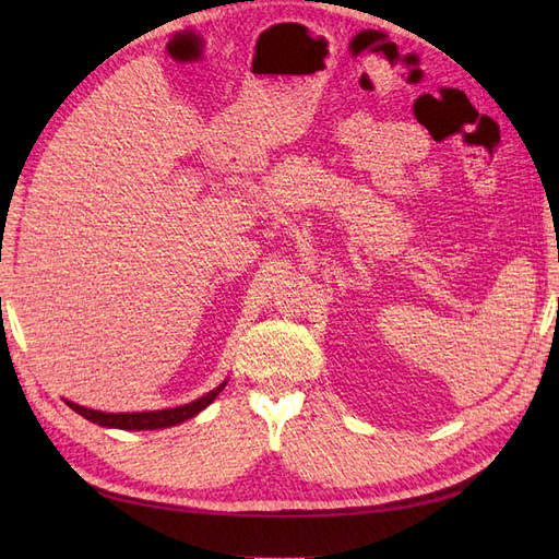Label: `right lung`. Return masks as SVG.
<instances>
[{
    "label": "right lung",
    "instance_id": "obj_1",
    "mask_svg": "<svg viewBox=\"0 0 559 559\" xmlns=\"http://www.w3.org/2000/svg\"><path fill=\"white\" fill-rule=\"evenodd\" d=\"M226 386V380L218 384L212 392H207L205 396H200L191 403L177 405V408H165V411H148V413H103V411H93V408H83V405L74 403V401H64L74 413H79L81 417L91 419L93 425L107 427V429H123V431H148V429H165V427H175L181 425V421L195 417L198 413H202L207 405L222 394V389Z\"/></svg>",
    "mask_w": 559,
    "mask_h": 559
}]
</instances>
